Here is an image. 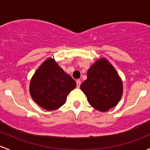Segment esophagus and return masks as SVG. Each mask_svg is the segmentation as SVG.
Segmentation results:
<instances>
[{"label": "esophagus", "mask_w": 150, "mask_h": 150, "mask_svg": "<svg viewBox=\"0 0 150 150\" xmlns=\"http://www.w3.org/2000/svg\"><path fill=\"white\" fill-rule=\"evenodd\" d=\"M76 84H77V88H80V86H81V80H77Z\"/></svg>", "instance_id": "34e87169"}]
</instances>
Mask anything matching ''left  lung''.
I'll return each instance as SVG.
<instances>
[{"label":"left lung","instance_id":"left-lung-1","mask_svg":"<svg viewBox=\"0 0 150 150\" xmlns=\"http://www.w3.org/2000/svg\"><path fill=\"white\" fill-rule=\"evenodd\" d=\"M81 89L93 108L107 112L121 99L122 83L113 66L102 58L89 68L87 79L81 85Z\"/></svg>","mask_w":150,"mask_h":150}]
</instances>
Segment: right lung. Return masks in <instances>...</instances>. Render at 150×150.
Segmentation results:
<instances>
[{
    "mask_svg": "<svg viewBox=\"0 0 150 150\" xmlns=\"http://www.w3.org/2000/svg\"><path fill=\"white\" fill-rule=\"evenodd\" d=\"M76 86L72 79L54 59L46 60L36 70L30 84L33 100L46 110H55L66 102L68 93Z\"/></svg>",
    "mask_w": 150,
    "mask_h": 150,
    "instance_id": "obj_1",
    "label": "right lung"
}]
</instances>
